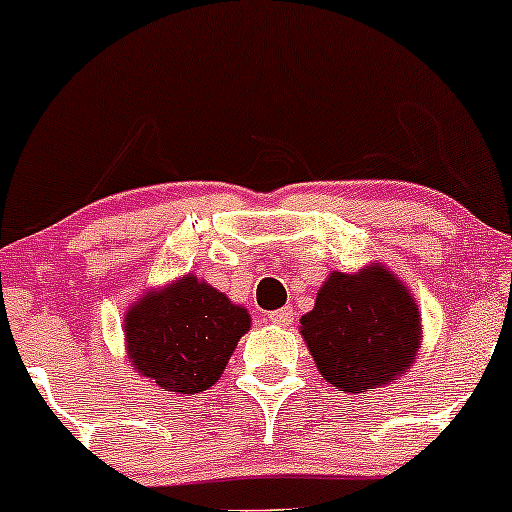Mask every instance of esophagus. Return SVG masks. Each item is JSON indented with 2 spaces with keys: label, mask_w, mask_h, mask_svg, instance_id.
Here are the masks:
<instances>
[{
  "label": "esophagus",
  "mask_w": 512,
  "mask_h": 512,
  "mask_svg": "<svg viewBox=\"0 0 512 512\" xmlns=\"http://www.w3.org/2000/svg\"><path fill=\"white\" fill-rule=\"evenodd\" d=\"M294 308L291 306H284V308H279V311H272L269 313V320H272L274 325H279V328H286V325H291L294 323Z\"/></svg>",
  "instance_id": "34e87169"
}]
</instances>
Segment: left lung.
Here are the masks:
<instances>
[{
	"mask_svg": "<svg viewBox=\"0 0 512 512\" xmlns=\"http://www.w3.org/2000/svg\"><path fill=\"white\" fill-rule=\"evenodd\" d=\"M301 335L325 381L345 393L393 384L413 367L423 325L411 289L381 262L330 272Z\"/></svg>",
	"mask_w": 512,
	"mask_h": 512,
	"instance_id": "left-lung-1",
	"label": "left lung"
}]
</instances>
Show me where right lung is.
<instances>
[{"label": "right lung", "instance_id": "1", "mask_svg": "<svg viewBox=\"0 0 512 512\" xmlns=\"http://www.w3.org/2000/svg\"><path fill=\"white\" fill-rule=\"evenodd\" d=\"M250 323L245 306L189 272L128 308L126 357L160 389L199 393L221 379Z\"/></svg>", "mask_w": 512, "mask_h": 512}]
</instances>
